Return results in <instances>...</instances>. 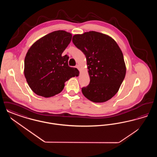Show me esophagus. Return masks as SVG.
Returning <instances> with one entry per match:
<instances>
[{"label": "esophagus", "mask_w": 157, "mask_h": 157, "mask_svg": "<svg viewBox=\"0 0 157 157\" xmlns=\"http://www.w3.org/2000/svg\"><path fill=\"white\" fill-rule=\"evenodd\" d=\"M76 67L77 69H80V66H79V65H76Z\"/></svg>", "instance_id": "34e87169"}]
</instances>
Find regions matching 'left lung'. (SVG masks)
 Returning <instances> with one entry per match:
<instances>
[{
    "mask_svg": "<svg viewBox=\"0 0 157 157\" xmlns=\"http://www.w3.org/2000/svg\"><path fill=\"white\" fill-rule=\"evenodd\" d=\"M74 44L86 56L90 84L83 95L94 102H104L118 91L126 74L123 53L112 37L95 31L73 36Z\"/></svg>",
    "mask_w": 157,
    "mask_h": 157,
    "instance_id": "left-lung-1",
    "label": "left lung"
}]
</instances>
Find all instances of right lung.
I'll list each match as a JSON object with an SVG mask.
<instances>
[{
	"mask_svg": "<svg viewBox=\"0 0 157 157\" xmlns=\"http://www.w3.org/2000/svg\"><path fill=\"white\" fill-rule=\"evenodd\" d=\"M72 36L65 30L54 31L38 39L29 49L25 58L24 75L37 95L49 98L58 94L65 82L79 74L76 68L68 66L67 55H62Z\"/></svg>",
	"mask_w": 157,
	"mask_h": 157,
	"instance_id": "add662e5",
	"label": "right lung"
}]
</instances>
